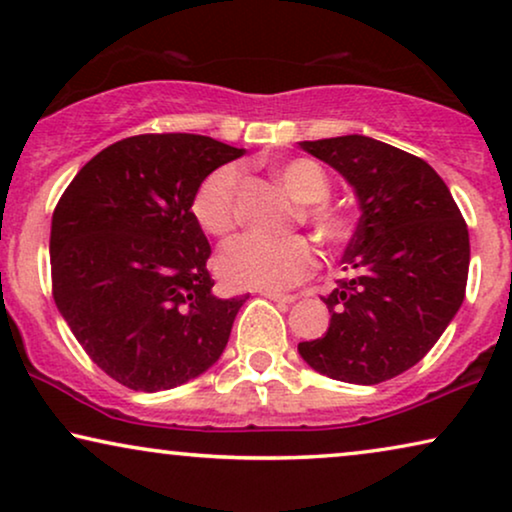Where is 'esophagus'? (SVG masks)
<instances>
[{
	"mask_svg": "<svg viewBox=\"0 0 512 512\" xmlns=\"http://www.w3.org/2000/svg\"><path fill=\"white\" fill-rule=\"evenodd\" d=\"M261 296L275 300V303H293L296 296H291V293H279V291H261Z\"/></svg>",
	"mask_w": 512,
	"mask_h": 512,
	"instance_id": "esophagus-1",
	"label": "esophagus"
}]
</instances>
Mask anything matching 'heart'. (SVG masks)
Listing matches in <instances>:
<instances>
[{"instance_id": "b5f03b06", "label": "heart", "mask_w": 512, "mask_h": 512, "mask_svg": "<svg viewBox=\"0 0 512 512\" xmlns=\"http://www.w3.org/2000/svg\"><path fill=\"white\" fill-rule=\"evenodd\" d=\"M277 177L293 200L300 202L298 219L312 228L321 244L338 249L352 237V219L326 202L331 195V181L324 167L310 158H293L279 165ZM240 179V167L228 163L200 181L193 195V214L205 233L216 237L233 233ZM314 265L317 254L303 235H242L230 240L219 254L221 277L237 289H286L303 282Z\"/></svg>"}]
</instances>
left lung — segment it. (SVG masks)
I'll list each match as a JSON object with an SVG mask.
<instances>
[{"instance_id":"left-lung-1","label":"left lung","mask_w":512,"mask_h":512,"mask_svg":"<svg viewBox=\"0 0 512 512\" xmlns=\"http://www.w3.org/2000/svg\"><path fill=\"white\" fill-rule=\"evenodd\" d=\"M359 195L352 277L324 296L331 326L298 352L321 375L377 384L436 345L464 303L471 244L450 188L426 160L363 135L300 142Z\"/></svg>"}]
</instances>
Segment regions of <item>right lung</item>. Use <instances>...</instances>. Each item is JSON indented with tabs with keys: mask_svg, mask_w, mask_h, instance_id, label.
Wrapping results in <instances>:
<instances>
[{
	"mask_svg": "<svg viewBox=\"0 0 512 512\" xmlns=\"http://www.w3.org/2000/svg\"><path fill=\"white\" fill-rule=\"evenodd\" d=\"M242 149L163 132L107 146L81 167L51 223V282L74 338L111 380L179 387L216 363L244 298H216L193 195Z\"/></svg>",
	"mask_w": 512,
	"mask_h": 512,
	"instance_id": "obj_1",
	"label": "right lung"
}]
</instances>
